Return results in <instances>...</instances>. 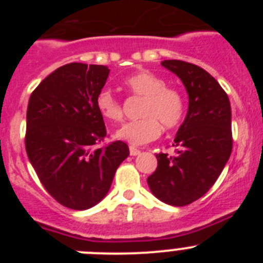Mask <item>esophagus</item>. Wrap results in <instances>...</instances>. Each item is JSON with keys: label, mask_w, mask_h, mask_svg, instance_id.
I'll use <instances>...</instances> for the list:
<instances>
[{"label": "esophagus", "mask_w": 263, "mask_h": 263, "mask_svg": "<svg viewBox=\"0 0 263 263\" xmlns=\"http://www.w3.org/2000/svg\"><path fill=\"white\" fill-rule=\"evenodd\" d=\"M129 152H130V155H133V157H136V155H138L139 153V148H137L136 146H130L129 147Z\"/></svg>", "instance_id": "obj_1"}]
</instances>
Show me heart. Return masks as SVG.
I'll use <instances>...</instances> for the list:
<instances>
[{"mask_svg":"<svg viewBox=\"0 0 263 263\" xmlns=\"http://www.w3.org/2000/svg\"><path fill=\"white\" fill-rule=\"evenodd\" d=\"M124 85L133 96L143 99L139 108V118L130 121L120 127L116 137L132 145H145L152 142L166 130L175 129L183 120L185 110L182 92L168 87L163 78L153 72H134L124 80ZM99 113L110 122H120L124 117L122 104L109 89H101L96 96Z\"/></svg>","mask_w":263,"mask_h":263,"instance_id":"obj_1","label":"heart"}]
</instances>
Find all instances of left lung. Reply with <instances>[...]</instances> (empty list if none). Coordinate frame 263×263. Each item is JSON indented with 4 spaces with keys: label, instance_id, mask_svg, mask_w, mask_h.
I'll list each match as a JSON object with an SVG mask.
<instances>
[{
    "label": "left lung",
    "instance_id": "left-lung-1",
    "mask_svg": "<svg viewBox=\"0 0 263 263\" xmlns=\"http://www.w3.org/2000/svg\"><path fill=\"white\" fill-rule=\"evenodd\" d=\"M160 64L183 81L188 111L174 139L175 155L157 154L158 167L147 184L163 203L184 206L210 191L231 157V103L217 80L201 67L183 60Z\"/></svg>",
    "mask_w": 263,
    "mask_h": 263
}]
</instances>
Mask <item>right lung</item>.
Returning <instances> with one entry per match:
<instances>
[{
	"mask_svg": "<svg viewBox=\"0 0 263 263\" xmlns=\"http://www.w3.org/2000/svg\"><path fill=\"white\" fill-rule=\"evenodd\" d=\"M108 75L106 66L69 63L42 80L29 100L27 157L46 191L71 210L103 200L129 155L122 141L96 147L106 137L96 96Z\"/></svg>",
	"mask_w": 263,
	"mask_h": 263,
	"instance_id": "1",
	"label": "right lung"
}]
</instances>
